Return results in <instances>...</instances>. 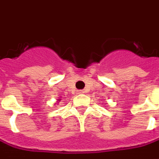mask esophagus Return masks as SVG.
<instances>
[{
	"label": "esophagus",
	"instance_id": "obj_1",
	"mask_svg": "<svg viewBox=\"0 0 159 159\" xmlns=\"http://www.w3.org/2000/svg\"><path fill=\"white\" fill-rule=\"evenodd\" d=\"M79 93H80V94H84V90H81V91H80Z\"/></svg>",
	"mask_w": 159,
	"mask_h": 159
}]
</instances>
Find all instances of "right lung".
Returning a JSON list of instances; mask_svg holds the SVG:
<instances>
[{"mask_svg":"<svg viewBox=\"0 0 159 159\" xmlns=\"http://www.w3.org/2000/svg\"><path fill=\"white\" fill-rule=\"evenodd\" d=\"M57 100H58V101H60V98H59V99H57Z\"/></svg>","mask_w":159,"mask_h":159,"instance_id":"1","label":"right lung"}]
</instances>
